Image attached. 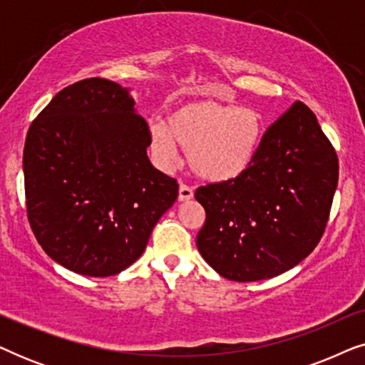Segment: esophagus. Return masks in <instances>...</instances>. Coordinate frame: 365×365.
Here are the masks:
<instances>
[{
  "mask_svg": "<svg viewBox=\"0 0 365 365\" xmlns=\"http://www.w3.org/2000/svg\"><path fill=\"white\" fill-rule=\"evenodd\" d=\"M192 197H194L192 189L189 186H184V184H181V186H179V201L186 202V201H191Z\"/></svg>",
  "mask_w": 365,
  "mask_h": 365,
  "instance_id": "obj_1",
  "label": "esophagus"
}]
</instances>
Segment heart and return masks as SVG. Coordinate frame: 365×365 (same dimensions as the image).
<instances>
[{
    "label": "heart",
    "mask_w": 365,
    "mask_h": 365,
    "mask_svg": "<svg viewBox=\"0 0 365 365\" xmlns=\"http://www.w3.org/2000/svg\"><path fill=\"white\" fill-rule=\"evenodd\" d=\"M262 114L214 99H192L149 123V144L164 168L178 163L176 144L187 151V164L199 179L232 182L249 171L264 138Z\"/></svg>",
    "instance_id": "1"
}]
</instances>
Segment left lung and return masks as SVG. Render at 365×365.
<instances>
[{
    "label": "left lung",
    "mask_w": 365,
    "mask_h": 365,
    "mask_svg": "<svg viewBox=\"0 0 365 365\" xmlns=\"http://www.w3.org/2000/svg\"><path fill=\"white\" fill-rule=\"evenodd\" d=\"M337 179V154L316 114L294 103L264 134L242 178L196 191L206 211L199 252L229 281H264L289 271L321 241Z\"/></svg>",
    "instance_id": "left-lung-1"
}]
</instances>
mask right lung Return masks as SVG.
<instances>
[{
	"instance_id": "add662e5",
	"label": "right lung",
	"mask_w": 365,
	"mask_h": 365,
	"mask_svg": "<svg viewBox=\"0 0 365 365\" xmlns=\"http://www.w3.org/2000/svg\"><path fill=\"white\" fill-rule=\"evenodd\" d=\"M131 89L103 78L64 88L29 126L23 153L31 229L69 271L108 277L131 266L178 199L151 164Z\"/></svg>"
}]
</instances>
